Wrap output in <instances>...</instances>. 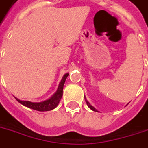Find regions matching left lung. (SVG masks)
Returning a JSON list of instances; mask_svg holds the SVG:
<instances>
[{
  "label": "left lung",
  "instance_id": "1",
  "mask_svg": "<svg viewBox=\"0 0 148 148\" xmlns=\"http://www.w3.org/2000/svg\"><path fill=\"white\" fill-rule=\"evenodd\" d=\"M86 104H87V106H89V108H90V109H91V110H94V111H98V110H96V109L95 108V107H94V106H91V105L90 104V103H89V102L87 101V100H86Z\"/></svg>",
  "mask_w": 148,
  "mask_h": 148
}]
</instances>
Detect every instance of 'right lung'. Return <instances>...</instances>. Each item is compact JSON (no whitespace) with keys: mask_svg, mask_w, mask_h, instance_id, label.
Returning a JSON list of instances; mask_svg holds the SVG:
<instances>
[{"mask_svg":"<svg viewBox=\"0 0 148 148\" xmlns=\"http://www.w3.org/2000/svg\"><path fill=\"white\" fill-rule=\"evenodd\" d=\"M68 75H69L68 73L64 75L62 79L60 82L58 90L55 92V94L53 95L51 98H49L47 100H45L43 102H40V103H32L29 101H22L20 99H17L16 98H15V99L17 100V102H19L23 106H27V107L33 109V110H38V111H49V110H53L55 107H57V106L59 103L60 100L62 99V97L64 83H65Z\"/></svg>","mask_w":148,"mask_h":148,"instance_id":"obj_1","label":"right lung"}]
</instances>
